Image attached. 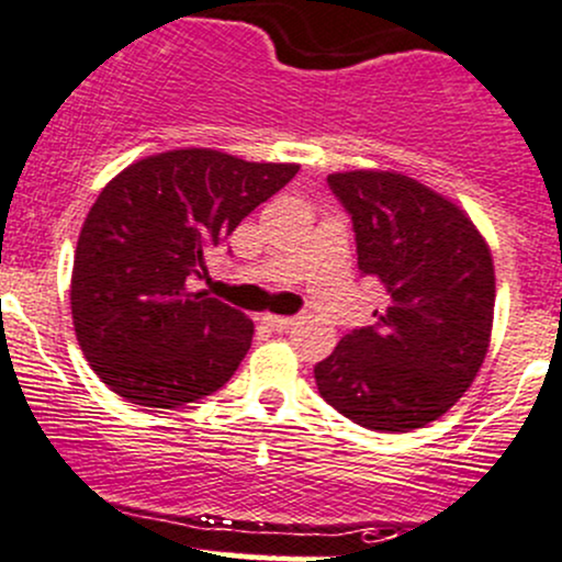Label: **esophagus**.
Wrapping results in <instances>:
<instances>
[{
  "mask_svg": "<svg viewBox=\"0 0 562 562\" xmlns=\"http://www.w3.org/2000/svg\"><path fill=\"white\" fill-rule=\"evenodd\" d=\"M294 322H297L294 316H265V324L276 333H286V329L294 327Z\"/></svg>",
  "mask_w": 562,
  "mask_h": 562,
  "instance_id": "34e87169",
  "label": "esophagus"
}]
</instances>
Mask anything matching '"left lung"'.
Listing matches in <instances>:
<instances>
[{
	"label": "left lung",
	"instance_id": "8db88e82",
	"mask_svg": "<svg viewBox=\"0 0 562 562\" xmlns=\"http://www.w3.org/2000/svg\"><path fill=\"white\" fill-rule=\"evenodd\" d=\"M327 183L351 216L362 276L386 289V308L314 368L319 395L368 430L425 427L460 401L487 355L493 254L465 211L414 178L351 170Z\"/></svg>",
	"mask_w": 562,
	"mask_h": 562
}]
</instances>
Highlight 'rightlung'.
Here are the masks:
<instances>
[{"label":"right lung","mask_w":562,"mask_h":562,"mask_svg":"<svg viewBox=\"0 0 562 562\" xmlns=\"http://www.w3.org/2000/svg\"><path fill=\"white\" fill-rule=\"evenodd\" d=\"M297 170L181 148L135 161L102 189L75 248L69 305L86 360L115 395L178 408L233 379L254 322L187 283Z\"/></svg>","instance_id":"1"}]
</instances>
